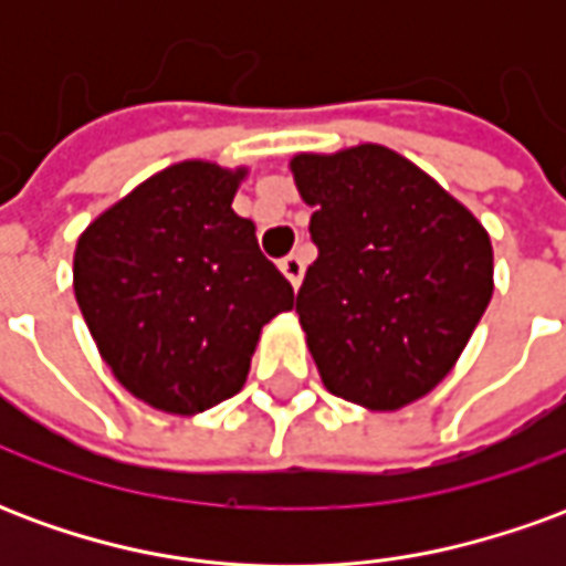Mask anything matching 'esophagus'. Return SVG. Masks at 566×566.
Returning a JSON list of instances; mask_svg holds the SVG:
<instances>
[{
  "label": "esophagus",
  "mask_w": 566,
  "mask_h": 566,
  "mask_svg": "<svg viewBox=\"0 0 566 566\" xmlns=\"http://www.w3.org/2000/svg\"><path fill=\"white\" fill-rule=\"evenodd\" d=\"M279 266H282V272L287 275V282L294 284V287H300V282H303V272H306V258L294 251V254H287Z\"/></svg>",
  "instance_id": "esophagus-1"
}]
</instances>
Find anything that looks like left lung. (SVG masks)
<instances>
[{
    "instance_id": "1",
    "label": "left lung",
    "mask_w": 566,
    "mask_h": 566,
    "mask_svg": "<svg viewBox=\"0 0 566 566\" xmlns=\"http://www.w3.org/2000/svg\"><path fill=\"white\" fill-rule=\"evenodd\" d=\"M318 258L296 315L324 388L376 412L449 376L494 291L485 227L381 145L291 160Z\"/></svg>"
}]
</instances>
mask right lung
Masks as SVG:
<instances>
[{
	"label": "right lung",
	"instance_id": "obj_1",
	"mask_svg": "<svg viewBox=\"0 0 566 566\" xmlns=\"http://www.w3.org/2000/svg\"><path fill=\"white\" fill-rule=\"evenodd\" d=\"M245 169L175 163L103 211L75 248V300L133 397L172 416L245 385L263 324L294 287L233 211Z\"/></svg>",
	"mask_w": 566,
	"mask_h": 566
}]
</instances>
